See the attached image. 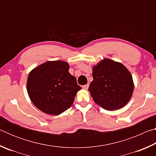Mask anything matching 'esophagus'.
<instances>
[{"label":"esophagus","mask_w":156,"mask_h":156,"mask_svg":"<svg viewBox=\"0 0 156 156\" xmlns=\"http://www.w3.org/2000/svg\"><path fill=\"white\" fill-rule=\"evenodd\" d=\"M83 88L84 89H88V88H89V84H85V85H83Z\"/></svg>","instance_id":"esophagus-1"}]
</instances>
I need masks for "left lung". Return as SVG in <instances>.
Wrapping results in <instances>:
<instances>
[{
  "mask_svg": "<svg viewBox=\"0 0 156 156\" xmlns=\"http://www.w3.org/2000/svg\"><path fill=\"white\" fill-rule=\"evenodd\" d=\"M94 80L89 87L94 102L109 111L121 109L133 94L132 76L122 63L105 58L93 67Z\"/></svg>",
  "mask_w": 156,
  "mask_h": 156,
  "instance_id": "8db88e82",
  "label": "left lung"
}]
</instances>
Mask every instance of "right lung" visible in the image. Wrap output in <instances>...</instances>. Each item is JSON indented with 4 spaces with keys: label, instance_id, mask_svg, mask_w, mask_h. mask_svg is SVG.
<instances>
[{
    "label": "right lung",
    "instance_id": "right-lung-1",
    "mask_svg": "<svg viewBox=\"0 0 156 156\" xmlns=\"http://www.w3.org/2000/svg\"><path fill=\"white\" fill-rule=\"evenodd\" d=\"M67 62L47 61L29 73L27 90L30 100L42 112L59 115L72 106L81 89L76 78L69 72Z\"/></svg>",
    "mask_w": 156,
    "mask_h": 156
}]
</instances>
